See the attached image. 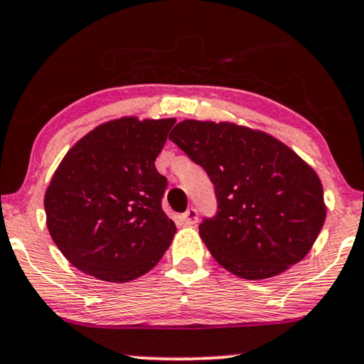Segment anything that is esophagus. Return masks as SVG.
Instances as JSON below:
<instances>
[{"mask_svg": "<svg viewBox=\"0 0 364 364\" xmlns=\"http://www.w3.org/2000/svg\"><path fill=\"white\" fill-rule=\"evenodd\" d=\"M182 220H183V224H187V225L197 224V220H199V214H197V209H193V207L187 209L182 214Z\"/></svg>", "mask_w": 364, "mask_h": 364, "instance_id": "1", "label": "esophagus"}]
</instances>
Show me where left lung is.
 I'll list each match as a JSON object with an SVG mask.
<instances>
[{"instance_id":"1","label":"left lung","mask_w":364,"mask_h":364,"mask_svg":"<svg viewBox=\"0 0 364 364\" xmlns=\"http://www.w3.org/2000/svg\"><path fill=\"white\" fill-rule=\"evenodd\" d=\"M214 183L217 214L199 234L242 279H269L303 261L326 219L323 183L294 150L232 122L183 120L168 135Z\"/></svg>"}]
</instances>
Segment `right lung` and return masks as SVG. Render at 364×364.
Returning <instances> with one entry per match:
<instances>
[{
    "instance_id": "1",
    "label": "right lung",
    "mask_w": 364,
    "mask_h": 364,
    "mask_svg": "<svg viewBox=\"0 0 364 364\" xmlns=\"http://www.w3.org/2000/svg\"><path fill=\"white\" fill-rule=\"evenodd\" d=\"M176 119L105 122L68 150L45 192L46 225L85 274L129 282L157 266L176 224L162 210L155 159Z\"/></svg>"
}]
</instances>
